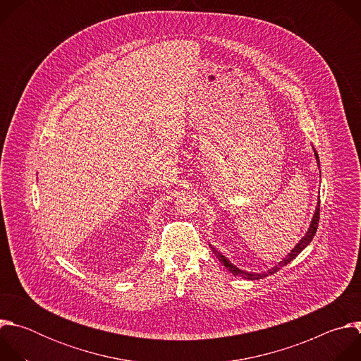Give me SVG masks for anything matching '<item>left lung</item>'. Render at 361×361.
<instances>
[{"instance_id":"8db88e82","label":"left lung","mask_w":361,"mask_h":361,"mask_svg":"<svg viewBox=\"0 0 361 361\" xmlns=\"http://www.w3.org/2000/svg\"><path fill=\"white\" fill-rule=\"evenodd\" d=\"M316 154V160H317V163H319V169H320V161H319V154L317 152H314ZM319 221H320V200H319V204H317V209H316V213H314V216H313V220H312V224H310V228H308V231L305 233V235L300 240V243L291 250V252H288V255H286V259L283 260V262H280L279 264H276L273 269H270L269 271H266V273H257V274H254V273H247V271H243V270H240V269H237L234 264H231L226 257L221 254V252H219L213 245H210L212 247V250H213V252L216 254V257L219 259V262L233 274V276H240L241 279H247V280H260V279H264V277H267V276H271V274H274V273H277L281 267H284V266H287L290 262H293L295 257L308 245L312 243V240L314 238V235H316V231H317V227H319Z\"/></svg>"}]
</instances>
